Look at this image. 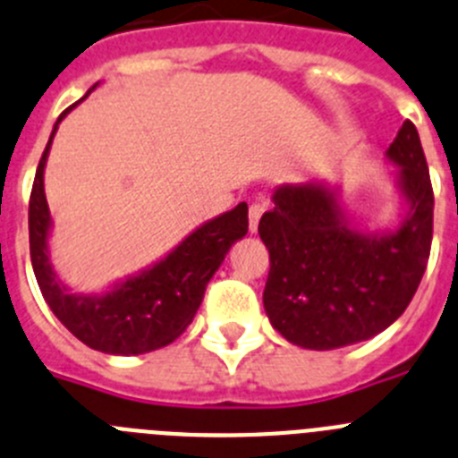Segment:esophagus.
Masks as SVG:
<instances>
[{
    "instance_id": "34e87169",
    "label": "esophagus",
    "mask_w": 458,
    "mask_h": 458,
    "mask_svg": "<svg viewBox=\"0 0 458 458\" xmlns=\"http://www.w3.org/2000/svg\"><path fill=\"white\" fill-rule=\"evenodd\" d=\"M265 214V208L262 205H250L249 209V230L250 233H258V224H259V216Z\"/></svg>"
}]
</instances>
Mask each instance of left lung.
<instances>
[{
	"label": "left lung",
	"instance_id": "1",
	"mask_svg": "<svg viewBox=\"0 0 458 458\" xmlns=\"http://www.w3.org/2000/svg\"><path fill=\"white\" fill-rule=\"evenodd\" d=\"M402 219L386 230L358 224L342 184L283 182L258 233L269 250L265 303L292 344L328 352L369 340L397 321L422 280L434 233V191L418 130L403 121L386 150Z\"/></svg>",
	"mask_w": 458,
	"mask_h": 458
}]
</instances>
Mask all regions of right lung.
<instances>
[{
    "instance_id": "right-lung-1",
    "label": "right lung",
    "mask_w": 458,
    "mask_h": 458,
    "mask_svg": "<svg viewBox=\"0 0 458 458\" xmlns=\"http://www.w3.org/2000/svg\"><path fill=\"white\" fill-rule=\"evenodd\" d=\"M96 86L90 90H96ZM80 102L68 106L55 123L36 171L29 200L31 267L49 310L77 340L111 356H139L171 344L191 324L212 276L224 265L234 242L249 233V208L239 203L230 212L205 221L157 262L111 283L106 290L90 294L70 290L55 271L49 253V234L55 224L45 199V164L59 123Z\"/></svg>"
}]
</instances>
